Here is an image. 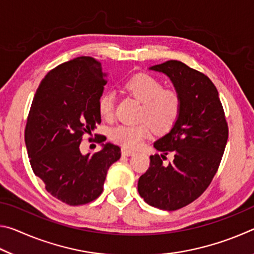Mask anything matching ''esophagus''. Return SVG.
Here are the masks:
<instances>
[{
	"label": "esophagus",
	"instance_id": "34e87169",
	"mask_svg": "<svg viewBox=\"0 0 254 254\" xmlns=\"http://www.w3.org/2000/svg\"><path fill=\"white\" fill-rule=\"evenodd\" d=\"M134 153H135V152L132 151V150H128V149H126V148L122 149V156H124V157L133 156V154H134Z\"/></svg>",
	"mask_w": 254,
	"mask_h": 254
}]
</instances>
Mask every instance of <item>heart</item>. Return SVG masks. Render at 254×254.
<instances>
[{
  "label": "heart",
  "instance_id": "heart-1",
  "mask_svg": "<svg viewBox=\"0 0 254 254\" xmlns=\"http://www.w3.org/2000/svg\"><path fill=\"white\" fill-rule=\"evenodd\" d=\"M127 91L143 104L141 120L152 124L157 132H166L175 126L182 111V98L174 89H165L162 83L147 74L132 76L124 84ZM98 112L105 120L114 117L115 94L105 92L98 98ZM149 124V125H150ZM148 123L119 124L110 132V137L124 148L134 149L150 135L151 127Z\"/></svg>",
  "mask_w": 254,
  "mask_h": 254
}]
</instances>
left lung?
Returning <instances> with one entry per match:
<instances>
[{"label": "left lung", "instance_id": "obj_1", "mask_svg": "<svg viewBox=\"0 0 254 254\" xmlns=\"http://www.w3.org/2000/svg\"><path fill=\"white\" fill-rule=\"evenodd\" d=\"M149 69L169 77L182 98L180 115L171 130L153 147L150 167L137 182L144 201L163 210H176L198 198L220 166L229 137L224 110L215 85L207 76L178 60ZM168 153L174 160H163Z\"/></svg>", "mask_w": 254, "mask_h": 254}]
</instances>
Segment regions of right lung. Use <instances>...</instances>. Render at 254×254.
<instances>
[{"mask_svg": "<svg viewBox=\"0 0 254 254\" xmlns=\"http://www.w3.org/2000/svg\"><path fill=\"white\" fill-rule=\"evenodd\" d=\"M106 76L92 57L64 63L41 80L29 112L24 139L33 173L50 195L71 206L96 199L107 170L121 157V149L103 143V136L98 152L83 154L79 148L85 133L101 123L97 103Z\"/></svg>", "mask_w": 254, "mask_h": 254, "instance_id": "obj_1", "label": "right lung"}]
</instances>
